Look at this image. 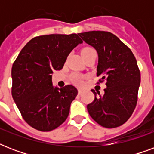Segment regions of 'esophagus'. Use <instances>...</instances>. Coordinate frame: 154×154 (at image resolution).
Returning a JSON list of instances; mask_svg holds the SVG:
<instances>
[{"label":"esophagus","instance_id":"1","mask_svg":"<svg viewBox=\"0 0 154 154\" xmlns=\"http://www.w3.org/2000/svg\"><path fill=\"white\" fill-rule=\"evenodd\" d=\"M82 92H83V90H82V89H78V94H79V95H81V94H82Z\"/></svg>","mask_w":154,"mask_h":154}]
</instances>
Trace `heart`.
Returning a JSON list of instances; mask_svg holds the SVG:
<instances>
[{
	"label": "heart",
	"instance_id": "1",
	"mask_svg": "<svg viewBox=\"0 0 154 154\" xmlns=\"http://www.w3.org/2000/svg\"><path fill=\"white\" fill-rule=\"evenodd\" d=\"M93 52H95L94 49H92V48H85V49H82V55H84V54H86V53H93ZM96 53V52H95ZM73 82L76 83L77 85H82V77L80 76V75H74L73 76Z\"/></svg>",
	"mask_w": 154,
	"mask_h": 154
}]
</instances>
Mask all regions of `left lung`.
Returning a JSON list of instances; mask_svg holds the SVG:
<instances>
[{"label":"left lung","mask_w":154,"mask_h":154,"mask_svg":"<svg viewBox=\"0 0 154 154\" xmlns=\"http://www.w3.org/2000/svg\"><path fill=\"white\" fill-rule=\"evenodd\" d=\"M78 35L96 49L98 54L97 76L101 77V82H106L103 95H100V92L92 91L95 98L87 105L88 112L101 126H120L130 117L137 101L141 73L136 58L111 32L89 31Z\"/></svg>","instance_id":"8db88e82"}]
</instances>
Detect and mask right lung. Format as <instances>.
I'll list each match as a JSON object with an SVG mask.
<instances>
[{
	"label": "right lung",
	"instance_id": "1",
	"mask_svg": "<svg viewBox=\"0 0 154 154\" xmlns=\"http://www.w3.org/2000/svg\"><path fill=\"white\" fill-rule=\"evenodd\" d=\"M77 34L36 37L21 49L12 67V96L25 121L40 131H51L62 124L76 98L73 85L53 86V70H60L77 45Z\"/></svg>",
	"mask_w": 154,
	"mask_h": 154
}]
</instances>
